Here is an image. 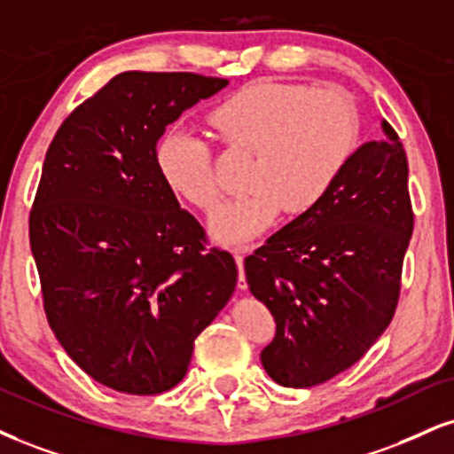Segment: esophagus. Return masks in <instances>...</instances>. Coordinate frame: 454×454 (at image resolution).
Here are the masks:
<instances>
[{
    "label": "esophagus",
    "instance_id": "34e87169",
    "mask_svg": "<svg viewBox=\"0 0 454 454\" xmlns=\"http://www.w3.org/2000/svg\"><path fill=\"white\" fill-rule=\"evenodd\" d=\"M247 254H249L247 247H234L232 249V255H234V260H237V266H239V283H237L239 289L247 287V279H245V270H243V260Z\"/></svg>",
    "mask_w": 454,
    "mask_h": 454
}]
</instances>
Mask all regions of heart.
Here are the masks:
<instances>
[{"instance_id":"1","label":"heart","mask_w":454,"mask_h":454,"mask_svg":"<svg viewBox=\"0 0 454 454\" xmlns=\"http://www.w3.org/2000/svg\"><path fill=\"white\" fill-rule=\"evenodd\" d=\"M211 127L231 150L249 152L247 192L223 200L209 231L223 245H241L275 223L283 211L302 217L332 192L359 145L362 122L345 90L260 80L209 112ZM156 167L175 196L209 211L217 200L211 147L173 127L156 145Z\"/></svg>"}]
</instances>
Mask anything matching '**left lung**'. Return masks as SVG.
Wrapping results in <instances>:
<instances>
[{
  "label": "left lung",
  "instance_id": "8db88e82",
  "mask_svg": "<svg viewBox=\"0 0 454 454\" xmlns=\"http://www.w3.org/2000/svg\"><path fill=\"white\" fill-rule=\"evenodd\" d=\"M357 147L332 192L245 258L275 317L260 353L275 383L307 389L345 372L391 324L412 237L408 160L397 133Z\"/></svg>",
  "mask_w": 454,
  "mask_h": 454
}]
</instances>
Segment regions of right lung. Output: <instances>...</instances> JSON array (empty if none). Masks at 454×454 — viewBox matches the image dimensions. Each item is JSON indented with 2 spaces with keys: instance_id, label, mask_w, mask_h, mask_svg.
<instances>
[{
  "instance_id": "obj_1",
  "label": "right lung",
  "mask_w": 454,
  "mask_h": 454,
  "mask_svg": "<svg viewBox=\"0 0 454 454\" xmlns=\"http://www.w3.org/2000/svg\"><path fill=\"white\" fill-rule=\"evenodd\" d=\"M226 84L124 71L63 120L46 152L29 215L43 310L69 357L109 389H173L237 287L232 255L207 247L156 167L168 124Z\"/></svg>"
}]
</instances>
